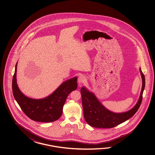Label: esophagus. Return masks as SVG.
Returning <instances> with one entry per match:
<instances>
[{"instance_id": "obj_1", "label": "esophagus", "mask_w": 155, "mask_h": 155, "mask_svg": "<svg viewBox=\"0 0 155 155\" xmlns=\"http://www.w3.org/2000/svg\"><path fill=\"white\" fill-rule=\"evenodd\" d=\"M86 78L84 75H80L79 76V78H78V82L80 85L86 82Z\"/></svg>"}]
</instances>
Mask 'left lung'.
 Returning <instances> with one entry per match:
<instances>
[{"label": "left lung", "mask_w": 155, "mask_h": 155, "mask_svg": "<svg viewBox=\"0 0 155 155\" xmlns=\"http://www.w3.org/2000/svg\"><path fill=\"white\" fill-rule=\"evenodd\" d=\"M140 71L142 80L141 91L135 106L126 112L115 113L106 109L95 94L83 86L80 90L82 97L84 118L89 125L96 128H112L130 119L137 111L141 104L142 94L145 87V78L141 68Z\"/></svg>", "instance_id": "left-lung-1"}]
</instances>
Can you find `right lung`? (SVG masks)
Returning a JSON list of instances; mask_svg holds the SVG:
<instances>
[{"label": "right lung", "instance_id": "1", "mask_svg": "<svg viewBox=\"0 0 155 155\" xmlns=\"http://www.w3.org/2000/svg\"><path fill=\"white\" fill-rule=\"evenodd\" d=\"M17 64L12 81L14 97L20 108L30 119L35 121L51 122L59 119L68 95L78 87L77 77L63 82L50 95L43 99L27 97L20 91L17 82Z\"/></svg>", "mask_w": 155, "mask_h": 155}]
</instances>
